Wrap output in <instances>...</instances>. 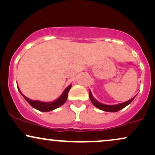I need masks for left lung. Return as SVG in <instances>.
<instances>
[{
    "instance_id": "obj_1",
    "label": "left lung",
    "mask_w": 155,
    "mask_h": 155,
    "mask_svg": "<svg viewBox=\"0 0 155 155\" xmlns=\"http://www.w3.org/2000/svg\"><path fill=\"white\" fill-rule=\"evenodd\" d=\"M133 97L131 100H128V101L123 102V103L119 104V105H104V104L100 103L97 101V100L93 97L92 93H91L90 91H89V98H90L91 102H92V104L95 106L96 107H97L98 109L106 111V112H118L120 110L124 108L126 106H127L128 105H129L131 102L133 101V100L134 99Z\"/></svg>"
}]
</instances>
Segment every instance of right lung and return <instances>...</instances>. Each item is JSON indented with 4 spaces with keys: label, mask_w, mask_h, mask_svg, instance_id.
Segmentation results:
<instances>
[{
    "label": "right lung",
    "mask_w": 155,
    "mask_h": 155,
    "mask_svg": "<svg viewBox=\"0 0 155 155\" xmlns=\"http://www.w3.org/2000/svg\"><path fill=\"white\" fill-rule=\"evenodd\" d=\"M71 87V85L68 86V87L65 89L64 92H63L62 94H61V96L58 99H57L55 101L52 102H45L38 101V100H29V98H27V97L24 96V94L20 92L18 87V89L20 92V93L21 94V95L24 97V99L27 100L28 103H29L31 107L35 108V109L38 110H40L41 112H48L61 107V105H63V104L66 102V101L67 100V97H68V93L69 92Z\"/></svg>",
    "instance_id": "obj_1"
}]
</instances>
